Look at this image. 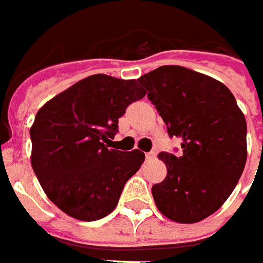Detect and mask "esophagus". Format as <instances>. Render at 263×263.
I'll use <instances>...</instances> for the list:
<instances>
[{"mask_svg": "<svg viewBox=\"0 0 263 263\" xmlns=\"http://www.w3.org/2000/svg\"><path fill=\"white\" fill-rule=\"evenodd\" d=\"M145 157H146V161H151L155 158V152H147V154H145Z\"/></svg>", "mask_w": 263, "mask_h": 263, "instance_id": "34e87169", "label": "esophagus"}]
</instances>
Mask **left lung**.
<instances>
[{"label":"left lung","instance_id":"1","mask_svg":"<svg viewBox=\"0 0 263 263\" xmlns=\"http://www.w3.org/2000/svg\"><path fill=\"white\" fill-rule=\"evenodd\" d=\"M137 80L183 149L180 157L158 155L167 177L152 186L154 200L176 222H199L237 186L248 159L246 118L226 85L186 67H158Z\"/></svg>","mask_w":263,"mask_h":263}]
</instances>
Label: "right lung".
Instances as JSON below:
<instances>
[{
	"label": "right lung",
	"instance_id": "obj_1",
	"mask_svg": "<svg viewBox=\"0 0 263 263\" xmlns=\"http://www.w3.org/2000/svg\"><path fill=\"white\" fill-rule=\"evenodd\" d=\"M146 92L137 80L93 74L42 106L30 127L32 168L48 199L67 215L96 221L116 209L145 154L109 146L118 118Z\"/></svg>",
	"mask_w": 263,
	"mask_h": 263
}]
</instances>
